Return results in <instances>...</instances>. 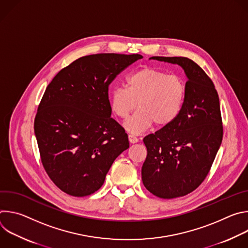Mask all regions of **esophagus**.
<instances>
[{"instance_id":"obj_1","label":"esophagus","mask_w":248,"mask_h":248,"mask_svg":"<svg viewBox=\"0 0 248 248\" xmlns=\"http://www.w3.org/2000/svg\"><path fill=\"white\" fill-rule=\"evenodd\" d=\"M128 139H129V142H130V143H136V142H138V138H137L134 134H129V135H128Z\"/></svg>"}]
</instances>
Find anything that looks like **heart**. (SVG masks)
I'll use <instances>...</instances> for the list:
<instances>
[{
    "label": "heart",
    "mask_w": 248,
    "mask_h": 248,
    "mask_svg": "<svg viewBox=\"0 0 248 248\" xmlns=\"http://www.w3.org/2000/svg\"><path fill=\"white\" fill-rule=\"evenodd\" d=\"M186 99V85L181 77L151 66L130 74L125 87H115L110 95L112 111L122 120H127L138 104L139 109L125 124L132 133L142 132L154 123L159 127L170 125L181 115Z\"/></svg>",
    "instance_id": "obj_1"
}]
</instances>
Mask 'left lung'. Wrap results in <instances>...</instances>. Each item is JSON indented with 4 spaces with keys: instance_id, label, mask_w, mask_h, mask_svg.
I'll use <instances>...</instances> for the list:
<instances>
[{
    "instance_id": "left-lung-1",
    "label": "left lung",
    "mask_w": 248,
    "mask_h": 248,
    "mask_svg": "<svg viewBox=\"0 0 248 248\" xmlns=\"http://www.w3.org/2000/svg\"><path fill=\"white\" fill-rule=\"evenodd\" d=\"M152 59L180 64L188 78L179 118L143 138V185L152 194L170 199L192 192L204 182L222 143L223 122L215 85L195 62L186 57Z\"/></svg>"
}]
</instances>
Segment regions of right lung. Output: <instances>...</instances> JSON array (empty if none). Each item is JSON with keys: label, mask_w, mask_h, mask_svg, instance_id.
I'll list each match as a JSON object with an SVG mask.
<instances>
[{"label": "right lung", "mask_w": 248, "mask_h": 248, "mask_svg": "<svg viewBox=\"0 0 248 248\" xmlns=\"http://www.w3.org/2000/svg\"><path fill=\"white\" fill-rule=\"evenodd\" d=\"M141 58L114 53L81 57L47 86L34 131L42 165L62 191L77 197L94 193L116 158L129 147L124 128L111 118L109 86Z\"/></svg>", "instance_id": "right-lung-1"}]
</instances>
